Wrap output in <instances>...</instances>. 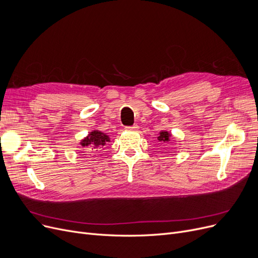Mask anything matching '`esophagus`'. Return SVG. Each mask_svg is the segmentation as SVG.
Listing matches in <instances>:
<instances>
[{
  "mask_svg": "<svg viewBox=\"0 0 258 258\" xmlns=\"http://www.w3.org/2000/svg\"><path fill=\"white\" fill-rule=\"evenodd\" d=\"M125 130L130 131V132H137L139 130V126L137 124H135V125H132V126H126Z\"/></svg>",
  "mask_w": 258,
  "mask_h": 258,
  "instance_id": "1",
  "label": "esophagus"
}]
</instances>
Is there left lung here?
Segmentation results:
<instances>
[{"instance_id":"left-lung-1","label":"left lung","mask_w":258,"mask_h":258,"mask_svg":"<svg viewBox=\"0 0 258 258\" xmlns=\"http://www.w3.org/2000/svg\"><path fill=\"white\" fill-rule=\"evenodd\" d=\"M170 137H171V134L167 131H161L158 134V140H159V142H162V143L170 141V139H169Z\"/></svg>"}]
</instances>
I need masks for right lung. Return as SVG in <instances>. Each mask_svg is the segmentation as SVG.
<instances>
[{"label": "right lung", "instance_id": "add662e5", "mask_svg": "<svg viewBox=\"0 0 258 258\" xmlns=\"http://www.w3.org/2000/svg\"><path fill=\"white\" fill-rule=\"evenodd\" d=\"M107 142H111V138L108 135L101 131L94 130L88 134L87 137L81 139L79 144L85 148H88L90 153L96 154L97 152L104 150Z\"/></svg>", "mask_w": 258, "mask_h": 258}]
</instances>
